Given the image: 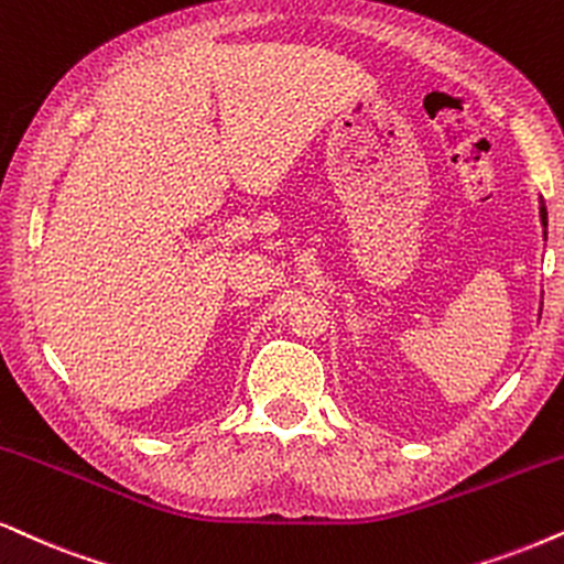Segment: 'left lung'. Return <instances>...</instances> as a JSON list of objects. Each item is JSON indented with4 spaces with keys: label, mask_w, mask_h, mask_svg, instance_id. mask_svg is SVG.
Here are the masks:
<instances>
[{
    "label": "left lung",
    "mask_w": 564,
    "mask_h": 564,
    "mask_svg": "<svg viewBox=\"0 0 564 564\" xmlns=\"http://www.w3.org/2000/svg\"><path fill=\"white\" fill-rule=\"evenodd\" d=\"M539 213H541V224L546 226V208H544V199H541V208H539Z\"/></svg>",
    "instance_id": "obj_1"
}]
</instances>
